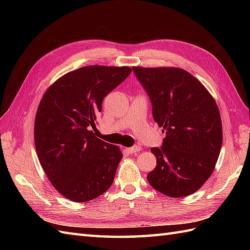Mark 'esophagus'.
I'll return each mask as SVG.
<instances>
[{
	"label": "esophagus",
	"mask_w": 250,
	"mask_h": 250,
	"mask_svg": "<svg viewBox=\"0 0 250 250\" xmlns=\"http://www.w3.org/2000/svg\"><path fill=\"white\" fill-rule=\"evenodd\" d=\"M127 152H129L130 154H134V153H138L139 151L142 150V147L140 146H133V147H129V148H126Z\"/></svg>",
	"instance_id": "esophagus-1"
}]
</instances>
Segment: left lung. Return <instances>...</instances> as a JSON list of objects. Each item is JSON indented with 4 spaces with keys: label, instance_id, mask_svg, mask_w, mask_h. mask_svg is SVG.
I'll list each match as a JSON object with an SVG mask.
<instances>
[{
    "label": "left lung",
    "instance_id": "left-lung-1",
    "mask_svg": "<svg viewBox=\"0 0 250 250\" xmlns=\"http://www.w3.org/2000/svg\"><path fill=\"white\" fill-rule=\"evenodd\" d=\"M152 104V115L166 134L151 148L156 167L147 179L169 197L198 191L213 173L222 146L217 103L202 83L179 67L133 66Z\"/></svg>",
    "mask_w": 250,
    "mask_h": 250
}]
</instances>
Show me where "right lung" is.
<instances>
[{
    "label": "right lung",
    "mask_w": 250,
    "mask_h": 250,
    "mask_svg": "<svg viewBox=\"0 0 250 250\" xmlns=\"http://www.w3.org/2000/svg\"><path fill=\"white\" fill-rule=\"evenodd\" d=\"M130 73L129 66H82L43 94L34 122L35 149L50 183L66 199L93 200L112 185L123 154L90 127L96 129L104 98Z\"/></svg>",
    "instance_id": "add662e5"
}]
</instances>
